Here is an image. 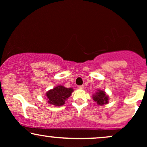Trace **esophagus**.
Wrapping results in <instances>:
<instances>
[{"label": "esophagus", "instance_id": "34e87169", "mask_svg": "<svg viewBox=\"0 0 147 147\" xmlns=\"http://www.w3.org/2000/svg\"><path fill=\"white\" fill-rule=\"evenodd\" d=\"M84 85H82V86H78V89H80V90H82V89H84Z\"/></svg>", "mask_w": 147, "mask_h": 147}]
</instances>
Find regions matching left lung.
<instances>
[{
    "label": "left lung",
    "instance_id": "1",
    "mask_svg": "<svg viewBox=\"0 0 147 147\" xmlns=\"http://www.w3.org/2000/svg\"><path fill=\"white\" fill-rule=\"evenodd\" d=\"M93 100L100 106L108 103V96L102 90H98V92L93 96Z\"/></svg>",
    "mask_w": 147,
    "mask_h": 147
}]
</instances>
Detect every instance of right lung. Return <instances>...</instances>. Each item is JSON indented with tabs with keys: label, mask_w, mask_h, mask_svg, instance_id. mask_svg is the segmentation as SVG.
<instances>
[{
	"label": "right lung",
	"mask_w": 147,
	"mask_h": 147,
	"mask_svg": "<svg viewBox=\"0 0 147 147\" xmlns=\"http://www.w3.org/2000/svg\"><path fill=\"white\" fill-rule=\"evenodd\" d=\"M74 90L67 88L64 86H58L53 89L50 90L46 93L48 103L56 106H63L65 101L71 96Z\"/></svg>",
	"instance_id": "right-lung-1"
}]
</instances>
